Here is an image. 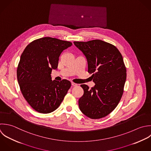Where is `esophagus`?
Segmentation results:
<instances>
[{
	"label": "esophagus",
	"mask_w": 151,
	"mask_h": 151,
	"mask_svg": "<svg viewBox=\"0 0 151 151\" xmlns=\"http://www.w3.org/2000/svg\"><path fill=\"white\" fill-rule=\"evenodd\" d=\"M72 86H78V84H76V83H73V82H72Z\"/></svg>",
	"instance_id": "obj_1"
}]
</instances>
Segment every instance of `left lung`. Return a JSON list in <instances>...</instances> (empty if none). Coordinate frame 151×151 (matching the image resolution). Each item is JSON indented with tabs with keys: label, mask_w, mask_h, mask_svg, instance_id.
Wrapping results in <instances>:
<instances>
[{
	"label": "left lung",
	"mask_w": 151,
	"mask_h": 151,
	"mask_svg": "<svg viewBox=\"0 0 151 151\" xmlns=\"http://www.w3.org/2000/svg\"><path fill=\"white\" fill-rule=\"evenodd\" d=\"M88 62V71L95 86L81 85L83 95L79 99L81 112L91 119L109 115L119 104L124 92L127 69L122 56L113 45L101 40L74 42Z\"/></svg>",
	"instance_id": "1"
}]
</instances>
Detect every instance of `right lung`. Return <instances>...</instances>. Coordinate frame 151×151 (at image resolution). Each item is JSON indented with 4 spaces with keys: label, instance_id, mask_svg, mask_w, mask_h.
Segmentation results:
<instances>
[{
    "label": "right lung",
    "instance_id": "add662e5",
    "mask_svg": "<svg viewBox=\"0 0 151 151\" xmlns=\"http://www.w3.org/2000/svg\"><path fill=\"white\" fill-rule=\"evenodd\" d=\"M70 42L50 37L30 43L22 53L17 69L22 93L30 106L42 114L56 110L71 86L63 79L52 81V69H57L62 52L70 47Z\"/></svg>",
    "mask_w": 151,
    "mask_h": 151
}]
</instances>
